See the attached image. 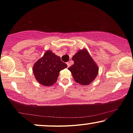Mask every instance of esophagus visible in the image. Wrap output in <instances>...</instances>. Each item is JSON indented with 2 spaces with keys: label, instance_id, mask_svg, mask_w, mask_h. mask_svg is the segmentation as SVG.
Segmentation results:
<instances>
[{
  "label": "esophagus",
  "instance_id": "1",
  "mask_svg": "<svg viewBox=\"0 0 133 133\" xmlns=\"http://www.w3.org/2000/svg\"><path fill=\"white\" fill-rule=\"evenodd\" d=\"M66 64H67V66H68V67L70 66V62H67Z\"/></svg>",
  "mask_w": 133,
  "mask_h": 133
}]
</instances>
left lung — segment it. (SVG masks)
<instances>
[{
  "label": "left lung",
  "mask_w": 133,
  "mask_h": 133,
  "mask_svg": "<svg viewBox=\"0 0 133 133\" xmlns=\"http://www.w3.org/2000/svg\"><path fill=\"white\" fill-rule=\"evenodd\" d=\"M74 64L69 67L76 82L82 85H90L97 77L99 67L86 48L79 50L72 56Z\"/></svg>",
  "instance_id": "obj_1"
}]
</instances>
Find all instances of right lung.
I'll return each instance as SVG.
<instances>
[{
    "instance_id": "1",
    "label": "right lung",
    "mask_w": 133,
    "mask_h": 133,
    "mask_svg": "<svg viewBox=\"0 0 133 133\" xmlns=\"http://www.w3.org/2000/svg\"><path fill=\"white\" fill-rule=\"evenodd\" d=\"M66 67L67 65L62 62L59 56L47 50L33 65L32 72L40 84L49 87L56 82L60 71Z\"/></svg>"
}]
</instances>
